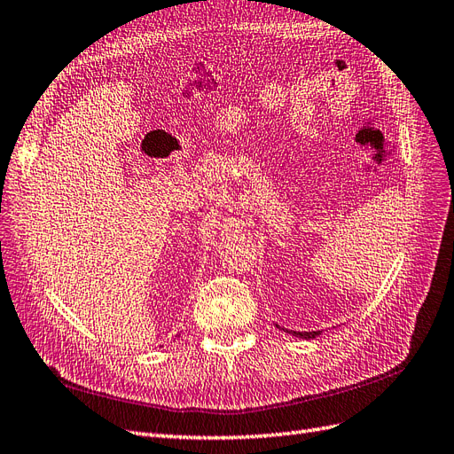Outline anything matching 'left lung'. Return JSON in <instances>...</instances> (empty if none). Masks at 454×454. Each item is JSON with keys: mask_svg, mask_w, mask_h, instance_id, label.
<instances>
[{"mask_svg": "<svg viewBox=\"0 0 454 454\" xmlns=\"http://www.w3.org/2000/svg\"><path fill=\"white\" fill-rule=\"evenodd\" d=\"M277 328H280L278 325H275ZM280 330H286V328H280ZM286 333L288 334H292V336H298V338H303V340H313V338H317L318 334H321V330H315V333H296V330H294V333H292V330H286Z\"/></svg>", "mask_w": 454, "mask_h": 454, "instance_id": "obj_1", "label": "left lung"}]
</instances>
